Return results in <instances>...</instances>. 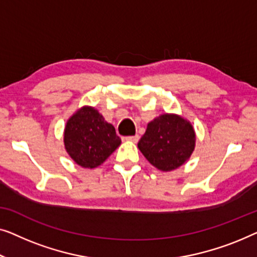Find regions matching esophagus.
Returning a JSON list of instances; mask_svg holds the SVG:
<instances>
[{
	"label": "esophagus",
	"mask_w": 257,
	"mask_h": 257,
	"mask_svg": "<svg viewBox=\"0 0 257 257\" xmlns=\"http://www.w3.org/2000/svg\"><path fill=\"white\" fill-rule=\"evenodd\" d=\"M127 140H128V141H132V142H134V143H136V142H139V140H140V136H139V135L129 136V137H127Z\"/></svg>",
	"instance_id": "obj_1"
}]
</instances>
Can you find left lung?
Returning a JSON list of instances; mask_svg holds the SVG:
<instances>
[{
  "label": "left lung",
  "instance_id": "8db88e82",
  "mask_svg": "<svg viewBox=\"0 0 257 257\" xmlns=\"http://www.w3.org/2000/svg\"><path fill=\"white\" fill-rule=\"evenodd\" d=\"M137 147L155 168L172 171L191 157L196 147V133L185 118L163 114L148 123Z\"/></svg>",
  "mask_w": 257,
  "mask_h": 257
}]
</instances>
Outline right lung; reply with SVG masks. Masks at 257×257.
Returning <instances> with one entry per match:
<instances>
[{"instance_id":"obj_1","label":"right lung","mask_w":257,"mask_h":257,"mask_svg":"<svg viewBox=\"0 0 257 257\" xmlns=\"http://www.w3.org/2000/svg\"><path fill=\"white\" fill-rule=\"evenodd\" d=\"M64 144L78 165L94 169L116 150L121 139L95 108L85 106L75 111L65 125Z\"/></svg>"}]
</instances>
